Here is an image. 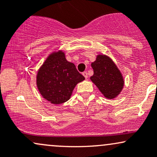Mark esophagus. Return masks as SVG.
I'll list each match as a JSON object with an SVG mask.
<instances>
[{"label":"esophagus","instance_id":"34e87169","mask_svg":"<svg viewBox=\"0 0 157 157\" xmlns=\"http://www.w3.org/2000/svg\"><path fill=\"white\" fill-rule=\"evenodd\" d=\"M82 75L85 77V78L86 79H88V73L87 71H84L83 73H82Z\"/></svg>","mask_w":157,"mask_h":157}]
</instances>
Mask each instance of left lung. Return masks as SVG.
<instances>
[{
  "label": "left lung",
  "mask_w": 157,
  "mask_h": 157,
  "mask_svg": "<svg viewBox=\"0 0 157 157\" xmlns=\"http://www.w3.org/2000/svg\"><path fill=\"white\" fill-rule=\"evenodd\" d=\"M94 70L91 80L96 85L104 97L113 99L120 94L124 86V80L120 71L108 56L99 55L91 63Z\"/></svg>",
  "instance_id": "obj_1"
}]
</instances>
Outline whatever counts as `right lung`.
Returning a JSON list of instances; mask_svg holds the SVG:
<instances>
[{"label": "right lung", "instance_id": "right-lung-1", "mask_svg": "<svg viewBox=\"0 0 157 157\" xmlns=\"http://www.w3.org/2000/svg\"><path fill=\"white\" fill-rule=\"evenodd\" d=\"M84 80L75 64L66 60L64 52L58 51L48 55L40 68L36 83L43 97L57 105L68 101L76 85Z\"/></svg>", "mask_w": 157, "mask_h": 157}]
</instances>
